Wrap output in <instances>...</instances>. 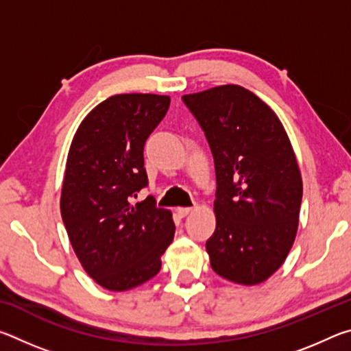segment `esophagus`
I'll return each mask as SVG.
<instances>
[{"mask_svg":"<svg viewBox=\"0 0 351 351\" xmlns=\"http://www.w3.org/2000/svg\"><path fill=\"white\" fill-rule=\"evenodd\" d=\"M192 210H193V207H178L176 209V212H178V215H180L181 218H184V217H187L189 213H192Z\"/></svg>","mask_w":351,"mask_h":351,"instance_id":"1","label":"esophagus"}]
</instances>
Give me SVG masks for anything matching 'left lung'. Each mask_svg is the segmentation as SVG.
Instances as JSON below:
<instances>
[{
  "label": "left lung",
  "instance_id": "left-lung-1",
  "mask_svg": "<svg viewBox=\"0 0 351 351\" xmlns=\"http://www.w3.org/2000/svg\"><path fill=\"white\" fill-rule=\"evenodd\" d=\"M209 142L217 175L215 232L206 241L212 269L229 282L258 285L293 246L302 176L282 122L239 85L182 96Z\"/></svg>",
  "mask_w": 351,
  "mask_h": 351
}]
</instances>
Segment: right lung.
<instances>
[{
  "mask_svg": "<svg viewBox=\"0 0 351 351\" xmlns=\"http://www.w3.org/2000/svg\"><path fill=\"white\" fill-rule=\"evenodd\" d=\"M169 106L170 97L158 94L111 96L88 112L71 142L62 218L83 269L105 289L150 280L173 241L170 210L152 197L132 204L148 184L145 141Z\"/></svg>",
  "mask_w": 351,
  "mask_h": 351,
  "instance_id": "obj_1",
  "label": "right lung"
}]
</instances>
